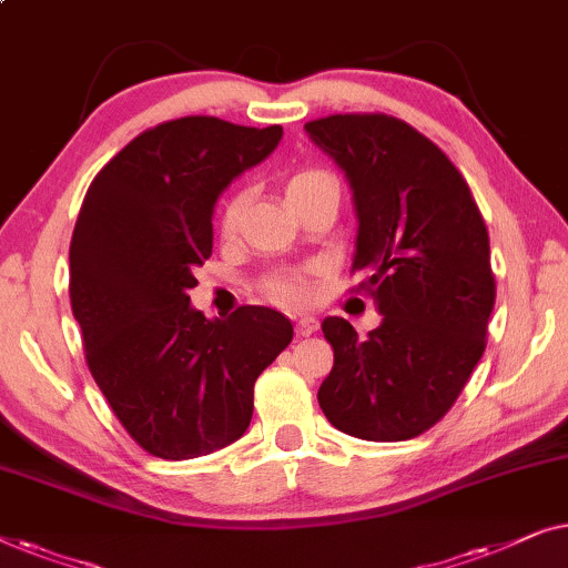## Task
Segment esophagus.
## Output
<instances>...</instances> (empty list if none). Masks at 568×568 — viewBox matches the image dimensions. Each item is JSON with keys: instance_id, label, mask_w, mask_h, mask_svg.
<instances>
[{"instance_id": "esophagus-1", "label": "esophagus", "mask_w": 568, "mask_h": 568, "mask_svg": "<svg viewBox=\"0 0 568 568\" xmlns=\"http://www.w3.org/2000/svg\"><path fill=\"white\" fill-rule=\"evenodd\" d=\"M316 329H318V322L314 316H301L298 322H295V334H298V337H311Z\"/></svg>"}]
</instances>
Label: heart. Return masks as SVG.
<instances>
[{
	"instance_id": "obj_1",
	"label": "heart",
	"mask_w": 568,
	"mask_h": 568,
	"mask_svg": "<svg viewBox=\"0 0 568 568\" xmlns=\"http://www.w3.org/2000/svg\"><path fill=\"white\" fill-rule=\"evenodd\" d=\"M322 195H339V180L334 178L324 166H301L291 178L285 180V201L295 213L314 197ZM250 205V193L246 190H234L229 201L221 207V234L234 236L242 226L244 211ZM314 267H295L281 270V273H270L260 281V291L267 301L277 306H303L311 298V287H314Z\"/></svg>"
}]
</instances>
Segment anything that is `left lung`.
Here are the masks:
<instances>
[{"label": "left lung", "instance_id": "obj_1", "mask_svg": "<svg viewBox=\"0 0 568 568\" xmlns=\"http://www.w3.org/2000/svg\"><path fill=\"white\" fill-rule=\"evenodd\" d=\"M306 131L347 174L361 221L353 293L383 314L365 339L342 316L324 318L334 365L318 406L361 440H412L450 412L486 349L489 231L458 166L409 123L345 113Z\"/></svg>", "mask_w": 568, "mask_h": 568}]
</instances>
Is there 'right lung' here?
Listing matches in <instances>:
<instances>
[{"mask_svg": "<svg viewBox=\"0 0 568 568\" xmlns=\"http://www.w3.org/2000/svg\"><path fill=\"white\" fill-rule=\"evenodd\" d=\"M283 128L187 115L135 135L98 172L69 246V298L84 361L131 440L187 460L246 433L254 381L293 339L265 306L207 322L190 306L211 257V213Z\"/></svg>", "mask_w": 568, "mask_h": 568, "instance_id": "right-lung-1", "label": "right lung"}]
</instances>
